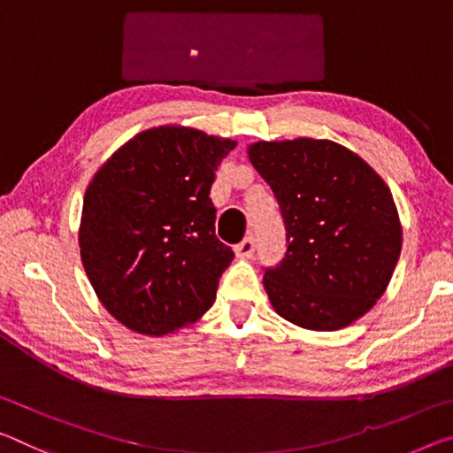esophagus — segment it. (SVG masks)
Returning a JSON list of instances; mask_svg holds the SVG:
<instances>
[{
    "instance_id": "34e87169",
    "label": "esophagus",
    "mask_w": 453,
    "mask_h": 453,
    "mask_svg": "<svg viewBox=\"0 0 453 453\" xmlns=\"http://www.w3.org/2000/svg\"><path fill=\"white\" fill-rule=\"evenodd\" d=\"M254 250H256L254 238H246V240H242L238 246L234 248V252H235V256H238V257H252Z\"/></svg>"
}]
</instances>
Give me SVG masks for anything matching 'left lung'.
Here are the masks:
<instances>
[{"label":"left lung","instance_id":"1","mask_svg":"<svg viewBox=\"0 0 453 453\" xmlns=\"http://www.w3.org/2000/svg\"><path fill=\"white\" fill-rule=\"evenodd\" d=\"M248 157L274 191L288 242L264 274L270 304L308 330L353 325L383 296L403 243L387 183L326 139L257 141Z\"/></svg>","mask_w":453,"mask_h":453}]
</instances>
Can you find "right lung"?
I'll use <instances>...</instances> for the list:
<instances>
[{
  "label": "right lung",
  "mask_w": 453,
  "mask_h": 453,
  "mask_svg": "<svg viewBox=\"0 0 453 453\" xmlns=\"http://www.w3.org/2000/svg\"><path fill=\"white\" fill-rule=\"evenodd\" d=\"M234 147L197 128L153 127L92 177L78 229L81 260L120 325L163 336L211 308L234 252L215 238L210 189Z\"/></svg>",
  "instance_id": "obj_1"
}]
</instances>
